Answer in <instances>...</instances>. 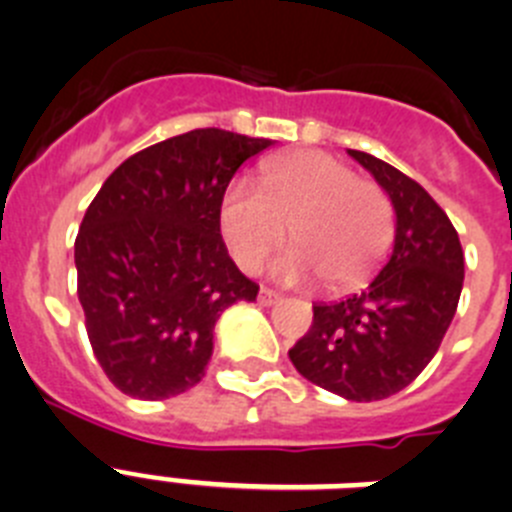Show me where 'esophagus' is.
Wrapping results in <instances>:
<instances>
[{"instance_id":"34e87169","label":"esophagus","mask_w":512,"mask_h":512,"mask_svg":"<svg viewBox=\"0 0 512 512\" xmlns=\"http://www.w3.org/2000/svg\"><path fill=\"white\" fill-rule=\"evenodd\" d=\"M279 300H282V295H279V292H274V289H269V287L259 289L261 305H274V302H279Z\"/></svg>"}]
</instances>
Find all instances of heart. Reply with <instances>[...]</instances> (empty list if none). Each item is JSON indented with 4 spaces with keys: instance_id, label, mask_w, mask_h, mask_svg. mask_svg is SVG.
I'll return each instance as SVG.
<instances>
[{
    "instance_id": "heart-1",
    "label": "heart",
    "mask_w": 512,
    "mask_h": 512,
    "mask_svg": "<svg viewBox=\"0 0 512 512\" xmlns=\"http://www.w3.org/2000/svg\"><path fill=\"white\" fill-rule=\"evenodd\" d=\"M287 223L295 243L277 256L274 277L287 284L325 277L330 287H354L390 246L392 202L379 184L323 151L274 158L259 184L238 179L225 189L220 230L241 269H259Z\"/></svg>"
}]
</instances>
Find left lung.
Segmentation results:
<instances>
[{"instance_id":"left-lung-1","label":"left lung","mask_w":512,"mask_h":512,"mask_svg":"<svg viewBox=\"0 0 512 512\" xmlns=\"http://www.w3.org/2000/svg\"><path fill=\"white\" fill-rule=\"evenodd\" d=\"M390 194L395 246L372 284L341 302H315L289 348L297 372L354 402L405 390L436 356L464 284V251L449 215L415 179L372 153L348 151Z\"/></svg>"}]
</instances>
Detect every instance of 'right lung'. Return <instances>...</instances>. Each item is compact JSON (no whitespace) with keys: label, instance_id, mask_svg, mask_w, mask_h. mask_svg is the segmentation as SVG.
Returning <instances> with one entry per match:
<instances>
[{"label":"right lung","instance_id":"1","mask_svg":"<svg viewBox=\"0 0 512 512\" xmlns=\"http://www.w3.org/2000/svg\"><path fill=\"white\" fill-rule=\"evenodd\" d=\"M271 140L189 130L122 161L74 243L76 292L102 372L122 395L166 400L205 377L225 307L253 302L220 235L230 179Z\"/></svg>","mask_w":512,"mask_h":512}]
</instances>
